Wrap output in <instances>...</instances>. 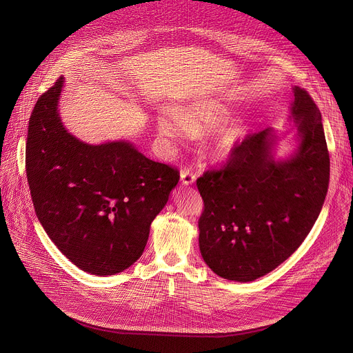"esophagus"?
<instances>
[{"mask_svg":"<svg viewBox=\"0 0 353 353\" xmlns=\"http://www.w3.org/2000/svg\"><path fill=\"white\" fill-rule=\"evenodd\" d=\"M180 179H181L183 186H192V184L196 181V174L190 170H181Z\"/></svg>","mask_w":353,"mask_h":353,"instance_id":"esophagus-1","label":"esophagus"}]
</instances>
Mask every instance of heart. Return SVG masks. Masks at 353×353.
Masks as SVG:
<instances>
[{
    "label": "heart",
    "mask_w": 353,
    "mask_h": 353,
    "mask_svg": "<svg viewBox=\"0 0 353 353\" xmlns=\"http://www.w3.org/2000/svg\"><path fill=\"white\" fill-rule=\"evenodd\" d=\"M232 110L216 99H200L177 110V113L160 114L156 119L157 133L164 140H183L189 134H203L208 154L216 161L232 159L249 134V124L243 119H232Z\"/></svg>",
    "instance_id": "heart-1"
}]
</instances>
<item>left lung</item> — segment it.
<instances>
[{"label":"left lung","mask_w":353,"mask_h":353,"mask_svg":"<svg viewBox=\"0 0 353 353\" xmlns=\"http://www.w3.org/2000/svg\"><path fill=\"white\" fill-rule=\"evenodd\" d=\"M292 90L296 147L288 157H274L282 137L268 127L249 136L225 169L197 179L205 201L200 253L223 279L252 282L276 269L322 210L330 165L322 116L305 90Z\"/></svg>","instance_id":"obj_1"}]
</instances>
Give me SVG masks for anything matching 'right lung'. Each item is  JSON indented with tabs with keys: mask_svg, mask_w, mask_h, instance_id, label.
Segmentation results:
<instances>
[{
	"mask_svg": "<svg viewBox=\"0 0 353 353\" xmlns=\"http://www.w3.org/2000/svg\"><path fill=\"white\" fill-rule=\"evenodd\" d=\"M64 77L37 101L28 123L26 170L34 209L51 242L81 270L108 276L144 252L154 217L179 172L128 140L88 144L60 117Z\"/></svg>",
	"mask_w": 353,
	"mask_h": 353,
	"instance_id": "1",
	"label": "right lung"
}]
</instances>
